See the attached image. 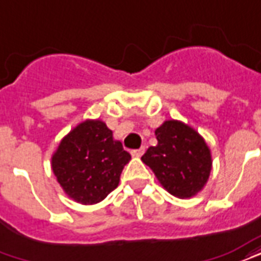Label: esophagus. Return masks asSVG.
I'll return each instance as SVG.
<instances>
[{
	"label": "esophagus",
	"mask_w": 261,
	"mask_h": 261,
	"mask_svg": "<svg viewBox=\"0 0 261 261\" xmlns=\"http://www.w3.org/2000/svg\"><path fill=\"white\" fill-rule=\"evenodd\" d=\"M144 152H145V148H144V146H141V148H138V149L131 150V155L136 156V158H140V156L144 155Z\"/></svg>",
	"instance_id": "obj_1"
}]
</instances>
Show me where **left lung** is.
<instances>
[{"label":"left lung","mask_w":261,"mask_h":261,"mask_svg":"<svg viewBox=\"0 0 261 261\" xmlns=\"http://www.w3.org/2000/svg\"><path fill=\"white\" fill-rule=\"evenodd\" d=\"M158 145L149 146L141 158L160 184L177 198L198 194L212 170L209 146L202 137L181 121H165L155 131Z\"/></svg>","instance_id":"8db88e82"}]
</instances>
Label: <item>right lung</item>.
I'll return each mask as SVG.
<instances>
[{"label":"right lung","instance_id":"1","mask_svg":"<svg viewBox=\"0 0 261 261\" xmlns=\"http://www.w3.org/2000/svg\"><path fill=\"white\" fill-rule=\"evenodd\" d=\"M130 159L103 121L86 120L62 140L52 156V171L71 199L94 204L119 185Z\"/></svg>","mask_w":261,"mask_h":261}]
</instances>
